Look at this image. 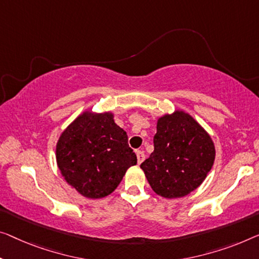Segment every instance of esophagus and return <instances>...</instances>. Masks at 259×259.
<instances>
[{"label":"esophagus","mask_w":259,"mask_h":259,"mask_svg":"<svg viewBox=\"0 0 259 259\" xmlns=\"http://www.w3.org/2000/svg\"><path fill=\"white\" fill-rule=\"evenodd\" d=\"M136 154H137V161H138V164L143 163V161H144V159H145V154H144V152L141 151V150H138V151H136Z\"/></svg>","instance_id":"34e87169"}]
</instances>
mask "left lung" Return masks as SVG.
Returning <instances> with one entry per match:
<instances>
[{
	"mask_svg": "<svg viewBox=\"0 0 259 259\" xmlns=\"http://www.w3.org/2000/svg\"><path fill=\"white\" fill-rule=\"evenodd\" d=\"M154 150L141 164L158 195L181 198L201 185L215 159V148L206 131L184 111L158 119Z\"/></svg>",
	"mask_w": 259,
	"mask_h": 259,
	"instance_id": "1",
	"label": "left lung"
}]
</instances>
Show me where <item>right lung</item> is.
Segmentation results:
<instances>
[{
	"instance_id": "obj_1",
	"label": "right lung",
	"mask_w": 259,
	"mask_h": 259,
	"mask_svg": "<svg viewBox=\"0 0 259 259\" xmlns=\"http://www.w3.org/2000/svg\"><path fill=\"white\" fill-rule=\"evenodd\" d=\"M113 114L83 113L61 134L57 163L65 180L86 198L115 191L126 169L137 164L128 136Z\"/></svg>"
}]
</instances>
